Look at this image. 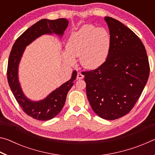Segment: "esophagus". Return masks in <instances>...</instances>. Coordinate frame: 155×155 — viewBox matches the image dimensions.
I'll return each instance as SVG.
<instances>
[{"mask_svg":"<svg viewBox=\"0 0 155 155\" xmlns=\"http://www.w3.org/2000/svg\"><path fill=\"white\" fill-rule=\"evenodd\" d=\"M83 78H84V76L82 74V73H81V72H78V73H77V80L83 79Z\"/></svg>","mask_w":155,"mask_h":155,"instance_id":"obj_1","label":"esophagus"}]
</instances>
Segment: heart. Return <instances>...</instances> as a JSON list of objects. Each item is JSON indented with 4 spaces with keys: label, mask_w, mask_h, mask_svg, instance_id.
<instances>
[{
    "label": "heart",
    "mask_w": 155,
    "mask_h": 155,
    "mask_svg": "<svg viewBox=\"0 0 155 155\" xmlns=\"http://www.w3.org/2000/svg\"><path fill=\"white\" fill-rule=\"evenodd\" d=\"M111 48V38L105 28L84 25L68 38L62 57L65 64L74 65L79 57L82 66L94 70L106 61Z\"/></svg>",
    "instance_id": "b5f03b06"
}]
</instances>
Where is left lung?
<instances>
[{
	"instance_id": "obj_1",
	"label": "left lung",
	"mask_w": 155,
	"mask_h": 155,
	"mask_svg": "<svg viewBox=\"0 0 155 155\" xmlns=\"http://www.w3.org/2000/svg\"><path fill=\"white\" fill-rule=\"evenodd\" d=\"M104 20L111 38L109 56L101 67L83 74L93 111L113 120L135 106L148 79L150 66L145 47L135 33L114 18L107 16Z\"/></svg>"
}]
</instances>
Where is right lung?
<instances>
[{"mask_svg":"<svg viewBox=\"0 0 155 155\" xmlns=\"http://www.w3.org/2000/svg\"><path fill=\"white\" fill-rule=\"evenodd\" d=\"M68 23L69 22L65 18L54 20L41 19L26 30L17 39L10 52L7 68V80L10 89L23 111L34 119L46 121L59 114L64 107L68 92L77 78V72L74 70L69 81L52 91L45 98L38 101H31L23 92L19 81L18 69L21 58L26 47L40 36L55 34L61 38Z\"/></svg>","mask_w":155,"mask_h":155,"instance_id":"1","label":"right lung"}]
</instances>
